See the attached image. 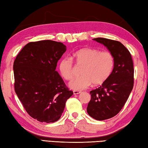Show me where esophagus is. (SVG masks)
I'll return each mask as SVG.
<instances>
[{
    "mask_svg": "<svg viewBox=\"0 0 148 148\" xmlns=\"http://www.w3.org/2000/svg\"><path fill=\"white\" fill-rule=\"evenodd\" d=\"M73 92H74V95H78V94H79L80 92H81V91L74 90H73Z\"/></svg>",
    "mask_w": 148,
    "mask_h": 148,
    "instance_id": "esophagus-1",
    "label": "esophagus"
}]
</instances>
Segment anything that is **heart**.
Here are the masks:
<instances>
[{
    "mask_svg": "<svg viewBox=\"0 0 148 148\" xmlns=\"http://www.w3.org/2000/svg\"><path fill=\"white\" fill-rule=\"evenodd\" d=\"M82 66L80 76L69 83L74 90H83L93 85L103 84L109 78L114 65V58L108 51L84 48L72 53V57L64 58L60 61L59 71L61 77L70 81L74 77V63Z\"/></svg>",
    "mask_w": 148,
    "mask_h": 148,
    "instance_id": "b5f03b06",
    "label": "heart"
}]
</instances>
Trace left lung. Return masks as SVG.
<instances>
[{"label": "left lung", "mask_w": 148, "mask_h": 148, "mask_svg": "<svg viewBox=\"0 0 148 148\" xmlns=\"http://www.w3.org/2000/svg\"><path fill=\"white\" fill-rule=\"evenodd\" d=\"M103 44L114 58V65L107 81L91 90L88 114L97 120L111 119L119 113L130 96L134 85V68L131 55L120 42L102 37L94 39Z\"/></svg>", "instance_id": "left-lung-1"}]
</instances>
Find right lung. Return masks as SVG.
<instances>
[{"label": "right lung", "mask_w": 148, "mask_h": 148, "mask_svg": "<svg viewBox=\"0 0 148 148\" xmlns=\"http://www.w3.org/2000/svg\"><path fill=\"white\" fill-rule=\"evenodd\" d=\"M66 51L62 42L52 40L30 42L13 63L14 89L27 113L41 122L61 118L66 100L73 95L56 68Z\"/></svg>", "instance_id": "1"}]
</instances>
